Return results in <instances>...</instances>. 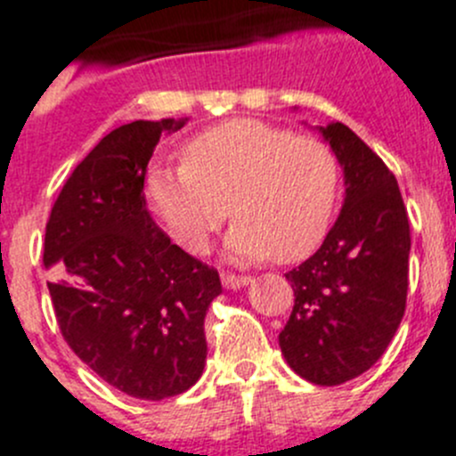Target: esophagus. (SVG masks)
<instances>
[{"mask_svg":"<svg viewBox=\"0 0 456 456\" xmlns=\"http://www.w3.org/2000/svg\"><path fill=\"white\" fill-rule=\"evenodd\" d=\"M220 279H223V286L227 288V290H236V288H245L252 283V276L229 274V272H223V274H220Z\"/></svg>","mask_w":456,"mask_h":456,"instance_id":"1","label":"esophagus"}]
</instances>
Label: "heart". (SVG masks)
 <instances>
[{
	"mask_svg": "<svg viewBox=\"0 0 456 456\" xmlns=\"http://www.w3.org/2000/svg\"><path fill=\"white\" fill-rule=\"evenodd\" d=\"M148 198L168 232L204 252L227 218L229 254L281 263L308 256L324 240L339 198V164L329 143L256 118H232L182 148L180 166L148 170Z\"/></svg>",
	"mask_w": 456,
	"mask_h": 456,
	"instance_id": "1",
	"label": "heart"
}]
</instances>
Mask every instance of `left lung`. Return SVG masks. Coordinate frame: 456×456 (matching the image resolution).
<instances>
[{
    "mask_svg": "<svg viewBox=\"0 0 456 456\" xmlns=\"http://www.w3.org/2000/svg\"><path fill=\"white\" fill-rule=\"evenodd\" d=\"M319 132L342 164L346 198L322 248L286 274L295 305L279 346L292 371L335 387L371 369L401 326L411 236L385 161L344 123Z\"/></svg>",
    "mask_w": 456,
    "mask_h": 456,
    "instance_id": "8db88e82",
    "label": "left lung"
}]
</instances>
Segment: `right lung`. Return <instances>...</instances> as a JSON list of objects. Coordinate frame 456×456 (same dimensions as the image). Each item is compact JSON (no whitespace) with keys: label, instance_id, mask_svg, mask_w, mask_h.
Returning <instances> with one entry per match:
<instances>
[{"label":"right lung","instance_id":"add662e5","mask_svg":"<svg viewBox=\"0 0 456 456\" xmlns=\"http://www.w3.org/2000/svg\"><path fill=\"white\" fill-rule=\"evenodd\" d=\"M182 126L184 118L132 121L105 134L46 220V286L62 338L94 373L143 401L198 382L204 317L223 292L218 270L173 245L143 195L161 132Z\"/></svg>","mask_w":456,"mask_h":456}]
</instances>
